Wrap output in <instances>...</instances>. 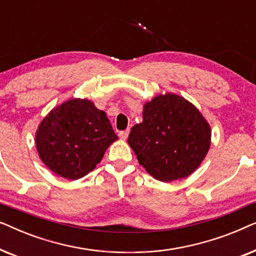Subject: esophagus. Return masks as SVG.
<instances>
[{
  "mask_svg": "<svg viewBox=\"0 0 256 256\" xmlns=\"http://www.w3.org/2000/svg\"><path fill=\"white\" fill-rule=\"evenodd\" d=\"M128 135H129V129H127V130H122V132H118V136H120L122 140L127 138Z\"/></svg>",
  "mask_w": 256,
  "mask_h": 256,
  "instance_id": "obj_1",
  "label": "esophagus"
}]
</instances>
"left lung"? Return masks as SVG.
<instances>
[{"label": "left lung", "mask_w": 256, "mask_h": 256, "mask_svg": "<svg viewBox=\"0 0 256 256\" xmlns=\"http://www.w3.org/2000/svg\"><path fill=\"white\" fill-rule=\"evenodd\" d=\"M128 144L146 172L160 182L188 177L211 146V128L191 102L177 94L157 96L143 107Z\"/></svg>", "instance_id": "obj_1"}]
</instances>
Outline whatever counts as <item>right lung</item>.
Here are the masks:
<instances>
[{"label":"right lung","mask_w":256,"mask_h":256,"mask_svg":"<svg viewBox=\"0 0 256 256\" xmlns=\"http://www.w3.org/2000/svg\"><path fill=\"white\" fill-rule=\"evenodd\" d=\"M116 140L106 113L87 99H71L54 108L36 132L42 162L70 180L92 171Z\"/></svg>","instance_id":"add662e5"}]
</instances>
